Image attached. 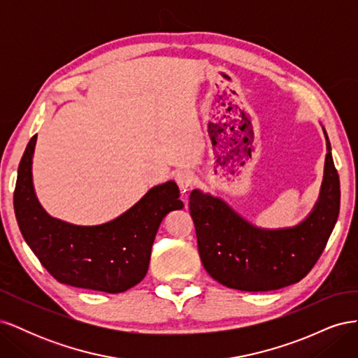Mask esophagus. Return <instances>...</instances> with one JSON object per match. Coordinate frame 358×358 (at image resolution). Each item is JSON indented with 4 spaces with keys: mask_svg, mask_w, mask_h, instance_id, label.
<instances>
[{
    "mask_svg": "<svg viewBox=\"0 0 358 358\" xmlns=\"http://www.w3.org/2000/svg\"><path fill=\"white\" fill-rule=\"evenodd\" d=\"M176 180H178V185L180 188V191H183V192L189 191L194 185H196V178H194V175H192V173H189V171H180V173H178Z\"/></svg>",
    "mask_w": 358,
    "mask_h": 358,
    "instance_id": "1",
    "label": "esophagus"
}]
</instances>
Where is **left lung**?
Listing matches in <instances>:
<instances>
[{
    "label": "left lung",
    "mask_w": 358,
    "mask_h": 358,
    "mask_svg": "<svg viewBox=\"0 0 358 358\" xmlns=\"http://www.w3.org/2000/svg\"><path fill=\"white\" fill-rule=\"evenodd\" d=\"M320 197L312 212L294 227L259 229L222 199L192 189L189 212L196 225L201 263L220 284L241 291H272L296 284L315 266L338 221L341 183L331 146Z\"/></svg>",
    "instance_id": "1"
}]
</instances>
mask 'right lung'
Masks as SVG:
<instances>
[{"instance_id":"add662e5","label":"right lung","mask_w":358,"mask_h":358,"mask_svg":"<svg viewBox=\"0 0 358 358\" xmlns=\"http://www.w3.org/2000/svg\"><path fill=\"white\" fill-rule=\"evenodd\" d=\"M37 134L20 159L15 213L25 242L58 282L116 294L146 276L150 251L164 216L183 208L176 182L150 188L133 208L100 225H76L50 216L32 183Z\"/></svg>"}]
</instances>
